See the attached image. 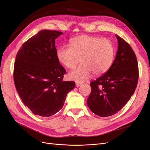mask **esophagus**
I'll return each mask as SVG.
<instances>
[{"instance_id": "obj_1", "label": "esophagus", "mask_w": 150, "mask_h": 150, "mask_svg": "<svg viewBox=\"0 0 150 150\" xmlns=\"http://www.w3.org/2000/svg\"><path fill=\"white\" fill-rule=\"evenodd\" d=\"M81 85V83H79V82H76V87H79Z\"/></svg>"}]
</instances>
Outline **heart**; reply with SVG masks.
<instances>
[{"label":"heart","mask_w":150,"mask_h":150,"mask_svg":"<svg viewBox=\"0 0 150 150\" xmlns=\"http://www.w3.org/2000/svg\"><path fill=\"white\" fill-rule=\"evenodd\" d=\"M115 50L112 42L106 38L81 35L71 39L70 45L58 47L56 56L65 67L72 69L81 60L82 64L70 71L69 78L82 82L93 73L101 76L110 69L115 58Z\"/></svg>","instance_id":"heart-1"}]
</instances>
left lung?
Wrapping results in <instances>:
<instances>
[{
    "mask_svg": "<svg viewBox=\"0 0 150 150\" xmlns=\"http://www.w3.org/2000/svg\"><path fill=\"white\" fill-rule=\"evenodd\" d=\"M118 49L115 61L106 73L91 82L87 104L100 117L115 115L125 105L135 91L139 79L137 59L130 45L116 34Z\"/></svg>",
    "mask_w": 150,
    "mask_h": 150,
    "instance_id": "left-lung-1",
    "label": "left lung"
}]
</instances>
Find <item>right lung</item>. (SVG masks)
<instances>
[{
	"instance_id": "right-lung-1",
	"label": "right lung",
	"mask_w": 150,
	"mask_h": 150,
	"mask_svg": "<svg viewBox=\"0 0 150 150\" xmlns=\"http://www.w3.org/2000/svg\"><path fill=\"white\" fill-rule=\"evenodd\" d=\"M63 33L42 30L17 53L13 79L23 103L34 115L49 117L60 110L73 81H63L67 73L57 58L55 39Z\"/></svg>"
}]
</instances>
